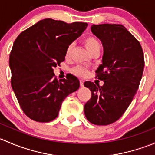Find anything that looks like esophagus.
I'll return each instance as SVG.
<instances>
[{
  "mask_svg": "<svg viewBox=\"0 0 155 155\" xmlns=\"http://www.w3.org/2000/svg\"><path fill=\"white\" fill-rule=\"evenodd\" d=\"M79 82H80V86L83 87L84 86V81L83 80H80V81H79Z\"/></svg>",
  "mask_w": 155,
  "mask_h": 155,
  "instance_id": "1",
  "label": "esophagus"
}]
</instances>
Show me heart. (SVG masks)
<instances>
[{
    "label": "heart",
    "instance_id": "obj_1",
    "mask_svg": "<svg viewBox=\"0 0 155 155\" xmlns=\"http://www.w3.org/2000/svg\"><path fill=\"white\" fill-rule=\"evenodd\" d=\"M84 44H85V47L91 53L93 52L94 51L97 49H101V43H100L99 40L94 37H86L84 40ZM73 44H70L68 46L66 49V57L70 56V53L73 50ZM73 71L76 75H79V76H84L87 74V70L85 68H82V67H76V68L73 69Z\"/></svg>",
    "mask_w": 155,
    "mask_h": 155
}]
</instances>
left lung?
<instances>
[{"label":"left lung","mask_w":155,"mask_h":155,"mask_svg":"<svg viewBox=\"0 0 155 155\" xmlns=\"http://www.w3.org/2000/svg\"><path fill=\"white\" fill-rule=\"evenodd\" d=\"M91 30L104 46L96 73L104 84L84 83L91 91L84 112L92 124L107 125L119 119L132 102L143 76L144 55L140 42L122 25H93Z\"/></svg>","instance_id":"8db88e82"}]
</instances>
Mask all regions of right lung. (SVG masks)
Here are the masks:
<instances>
[{
  "label": "right lung",
  "mask_w": 155,
  "mask_h": 155,
  "mask_svg": "<svg viewBox=\"0 0 155 155\" xmlns=\"http://www.w3.org/2000/svg\"><path fill=\"white\" fill-rule=\"evenodd\" d=\"M87 27L85 22L68 24L45 18L15 39L9 60L11 85L21 109L31 119L54 120L64 100L79 89L76 76L58 81L53 68L65 60L68 46Z\"/></svg>",
  "instance_id": "right-lung-1"
}]
</instances>
